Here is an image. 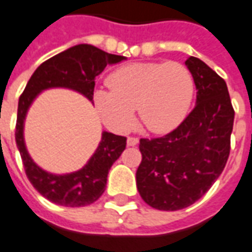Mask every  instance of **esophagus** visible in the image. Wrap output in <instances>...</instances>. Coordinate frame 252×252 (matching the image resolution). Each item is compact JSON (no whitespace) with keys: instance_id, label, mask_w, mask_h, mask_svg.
I'll use <instances>...</instances> for the list:
<instances>
[{"instance_id":"esophagus-1","label":"esophagus","mask_w":252,"mask_h":252,"mask_svg":"<svg viewBox=\"0 0 252 252\" xmlns=\"http://www.w3.org/2000/svg\"><path fill=\"white\" fill-rule=\"evenodd\" d=\"M139 143V139L137 137H128L126 139V144L129 145V147H133V145H136Z\"/></svg>"}]
</instances>
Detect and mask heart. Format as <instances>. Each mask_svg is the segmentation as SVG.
<instances>
[{
  "label": "heart",
  "mask_w": 252,
  "mask_h": 252,
  "mask_svg": "<svg viewBox=\"0 0 252 252\" xmlns=\"http://www.w3.org/2000/svg\"><path fill=\"white\" fill-rule=\"evenodd\" d=\"M111 89L94 92V105L112 131L126 132L135 120L154 133L175 129L187 116L193 97V79L180 63L126 65L109 77Z\"/></svg>",
  "instance_id": "heart-1"
}]
</instances>
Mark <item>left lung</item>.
Returning <instances> with one entry per match:
<instances>
[{"mask_svg": "<svg viewBox=\"0 0 252 252\" xmlns=\"http://www.w3.org/2000/svg\"><path fill=\"white\" fill-rule=\"evenodd\" d=\"M186 66L196 87V105L183 123L158 139H141L136 184L148 206L176 211L191 206L220 176L230 155L234 109L215 70L196 57Z\"/></svg>", "mask_w": 252, "mask_h": 252, "instance_id": "obj_1", "label": "left lung"}]
</instances>
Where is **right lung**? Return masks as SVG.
I'll list each match as a JSON object with an SVG mask.
<instances>
[{"label": "right lung", "mask_w": 252, "mask_h": 252, "mask_svg": "<svg viewBox=\"0 0 252 252\" xmlns=\"http://www.w3.org/2000/svg\"><path fill=\"white\" fill-rule=\"evenodd\" d=\"M124 60H126L124 56L111 55L89 44H79L46 60L28 81L18 100L16 144L29 182L52 203L84 207L96 202L105 191L112 164L126 150V139L102 131L98 147L83 168L61 175L48 172L34 163L27 150L24 126L29 108L41 92L52 88L70 89L93 102L96 77L108 65L119 64Z\"/></svg>", "instance_id": "obj_1"}]
</instances>
